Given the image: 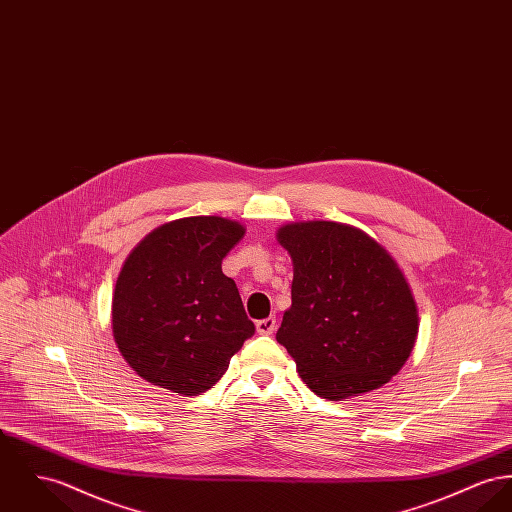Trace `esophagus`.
<instances>
[{
  "label": "esophagus",
  "instance_id": "esophagus-1",
  "mask_svg": "<svg viewBox=\"0 0 512 512\" xmlns=\"http://www.w3.org/2000/svg\"><path fill=\"white\" fill-rule=\"evenodd\" d=\"M275 318L270 316V318H264V320H258L256 322V332L260 334V336H272L273 332H275Z\"/></svg>",
  "mask_w": 512,
  "mask_h": 512
}]
</instances>
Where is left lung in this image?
I'll list each match as a JSON object with an SVG mask.
<instances>
[{
	"mask_svg": "<svg viewBox=\"0 0 512 512\" xmlns=\"http://www.w3.org/2000/svg\"><path fill=\"white\" fill-rule=\"evenodd\" d=\"M275 237L293 260L291 307L275 338L308 388L338 402L398 375L417 340L419 314L392 254L338 221L287 223Z\"/></svg>",
	"mask_w": 512,
	"mask_h": 512,
	"instance_id": "8db88e82",
	"label": "left lung"
}]
</instances>
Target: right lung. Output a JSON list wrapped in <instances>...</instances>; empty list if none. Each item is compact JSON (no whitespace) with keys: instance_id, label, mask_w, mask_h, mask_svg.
Here are the masks:
<instances>
[{"instance_id":"obj_1","label":"right lung","mask_w":512,"mask_h":512,"mask_svg":"<svg viewBox=\"0 0 512 512\" xmlns=\"http://www.w3.org/2000/svg\"><path fill=\"white\" fill-rule=\"evenodd\" d=\"M244 231L219 215L182 217L128 254L112 295V336L145 382L198 396L254 334L237 283L221 270Z\"/></svg>"}]
</instances>
